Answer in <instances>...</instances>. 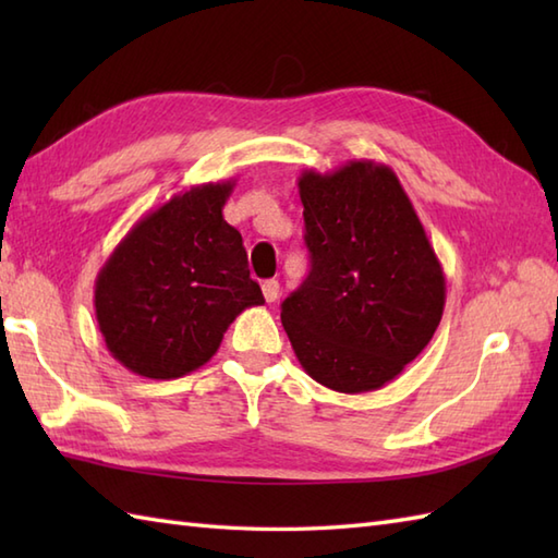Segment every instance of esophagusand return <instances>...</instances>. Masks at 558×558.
Here are the masks:
<instances>
[{"label":"esophagus","mask_w":558,"mask_h":558,"mask_svg":"<svg viewBox=\"0 0 558 558\" xmlns=\"http://www.w3.org/2000/svg\"><path fill=\"white\" fill-rule=\"evenodd\" d=\"M260 290H264L266 302H276L280 298V282L278 280H264V286H260Z\"/></svg>","instance_id":"obj_1"}]
</instances>
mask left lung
Returning <instances> with one entry per match:
<instances>
[{
  "mask_svg": "<svg viewBox=\"0 0 558 558\" xmlns=\"http://www.w3.org/2000/svg\"><path fill=\"white\" fill-rule=\"evenodd\" d=\"M312 270L282 302L302 369L338 393L384 388L429 345L446 276L396 172L350 160L298 180Z\"/></svg>",
  "mask_w": 558,
  "mask_h": 558,
  "instance_id": "obj_1",
  "label": "left lung"
}]
</instances>
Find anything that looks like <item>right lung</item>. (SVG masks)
Instances as JSON below:
<instances>
[{
  "mask_svg": "<svg viewBox=\"0 0 558 558\" xmlns=\"http://www.w3.org/2000/svg\"><path fill=\"white\" fill-rule=\"evenodd\" d=\"M234 180L196 184L148 210L96 278V318L112 357L170 381L218 352L225 330L264 304L242 234L225 222Z\"/></svg>",
  "mask_w": 558,
  "mask_h": 558,
  "instance_id": "add662e5",
  "label": "right lung"
}]
</instances>
